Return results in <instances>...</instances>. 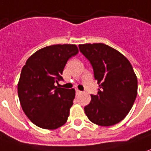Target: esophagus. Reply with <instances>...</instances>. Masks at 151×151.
Returning a JSON list of instances; mask_svg holds the SVG:
<instances>
[{
	"label": "esophagus",
	"instance_id": "1",
	"mask_svg": "<svg viewBox=\"0 0 151 151\" xmlns=\"http://www.w3.org/2000/svg\"><path fill=\"white\" fill-rule=\"evenodd\" d=\"M81 93H82V92H81L80 90H78V89H77V90H76V94H77V95H79V94H81Z\"/></svg>",
	"mask_w": 151,
	"mask_h": 151
}]
</instances>
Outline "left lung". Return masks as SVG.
Segmentation results:
<instances>
[{"mask_svg": "<svg viewBox=\"0 0 151 151\" xmlns=\"http://www.w3.org/2000/svg\"><path fill=\"white\" fill-rule=\"evenodd\" d=\"M79 50L93 66L99 84L97 95L84 107L94 124L110 127L120 122L131 111L137 95V78L131 63L110 46L98 44L79 45Z\"/></svg>", "mask_w": 151, "mask_h": 151, "instance_id": "left-lung-1", "label": "left lung"}]
</instances>
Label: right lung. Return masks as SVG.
<instances>
[{
    "label": "right lung",
    "mask_w": 151,
    "mask_h": 151,
    "mask_svg": "<svg viewBox=\"0 0 151 151\" xmlns=\"http://www.w3.org/2000/svg\"><path fill=\"white\" fill-rule=\"evenodd\" d=\"M78 53L75 45H54L36 51L22 68L18 96L24 114L37 127L54 130L67 122L75 90L58 88L68 60Z\"/></svg>",
    "instance_id": "add662e5"
}]
</instances>
